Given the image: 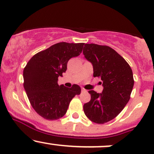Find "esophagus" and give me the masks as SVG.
I'll use <instances>...</instances> for the list:
<instances>
[{"mask_svg":"<svg viewBox=\"0 0 154 154\" xmlns=\"http://www.w3.org/2000/svg\"><path fill=\"white\" fill-rule=\"evenodd\" d=\"M82 93H85V92H87V91L85 90V89H84V88H82Z\"/></svg>","mask_w":154,"mask_h":154,"instance_id":"34e87169","label":"esophagus"}]
</instances>
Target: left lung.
<instances>
[{"label":"left lung","instance_id":"1","mask_svg":"<svg viewBox=\"0 0 154 154\" xmlns=\"http://www.w3.org/2000/svg\"><path fill=\"white\" fill-rule=\"evenodd\" d=\"M85 58L94 68V77H100L102 94L89 91L90 102L83 105L84 112L91 121L102 124L114 119L130 99L134 86L129 63L116 50L106 45L85 44Z\"/></svg>","mask_w":154,"mask_h":154}]
</instances>
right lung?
<instances>
[{
	"instance_id": "1",
	"label": "right lung",
	"mask_w": 154,
	"mask_h": 154,
	"mask_svg": "<svg viewBox=\"0 0 154 154\" xmlns=\"http://www.w3.org/2000/svg\"><path fill=\"white\" fill-rule=\"evenodd\" d=\"M84 43L60 42L33 55L23 70V86L34 110L53 121L66 113L69 103L80 94L78 85L66 88L58 84L70 58L80 55Z\"/></svg>"
}]
</instances>
